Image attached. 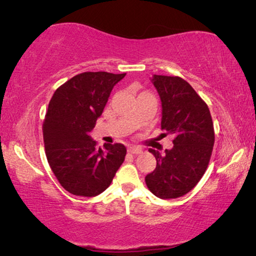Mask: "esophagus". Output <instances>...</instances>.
<instances>
[{
	"mask_svg": "<svg viewBox=\"0 0 256 256\" xmlns=\"http://www.w3.org/2000/svg\"><path fill=\"white\" fill-rule=\"evenodd\" d=\"M128 152L132 154V155H138V154L142 152V149L138 148V146H129V148H128Z\"/></svg>",
	"mask_w": 256,
	"mask_h": 256,
	"instance_id": "1",
	"label": "esophagus"
}]
</instances>
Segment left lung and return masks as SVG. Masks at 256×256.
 <instances>
[{
	"instance_id": "left-lung-1",
	"label": "left lung",
	"mask_w": 256,
	"mask_h": 256,
	"mask_svg": "<svg viewBox=\"0 0 256 256\" xmlns=\"http://www.w3.org/2000/svg\"><path fill=\"white\" fill-rule=\"evenodd\" d=\"M154 86L162 101L164 135H174L172 149L160 155L150 149L156 169L146 184L156 197L174 199L190 192L208 169L214 144V128L208 104L180 76H157Z\"/></svg>"
}]
</instances>
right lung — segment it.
<instances>
[{"label": "right lung", "mask_w": 256, "mask_h": 256, "mask_svg": "<svg viewBox=\"0 0 256 256\" xmlns=\"http://www.w3.org/2000/svg\"><path fill=\"white\" fill-rule=\"evenodd\" d=\"M126 73L84 72L59 86L43 122L45 154L54 176L70 194L94 197L110 186L124 163L121 143L98 148L90 132L102 114L115 84Z\"/></svg>", "instance_id": "obj_1"}]
</instances>
